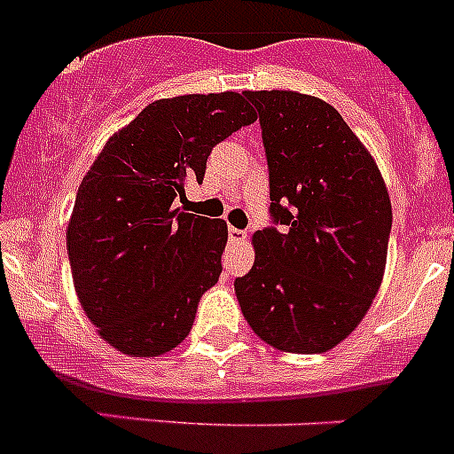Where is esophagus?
I'll return each mask as SVG.
<instances>
[{"instance_id": "34e87169", "label": "esophagus", "mask_w": 454, "mask_h": 454, "mask_svg": "<svg viewBox=\"0 0 454 454\" xmlns=\"http://www.w3.org/2000/svg\"><path fill=\"white\" fill-rule=\"evenodd\" d=\"M227 234H230V240H234V243H243V240L247 239V231L236 230V227H230V231H227Z\"/></svg>"}]
</instances>
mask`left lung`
I'll return each instance as SVG.
<instances>
[{
  "mask_svg": "<svg viewBox=\"0 0 454 454\" xmlns=\"http://www.w3.org/2000/svg\"><path fill=\"white\" fill-rule=\"evenodd\" d=\"M259 112L274 227L254 234V265L234 281L263 342L324 353L363 322L382 284L392 202L376 161L326 101L245 91Z\"/></svg>",
  "mask_w": 454,
  "mask_h": 454,
  "instance_id": "1",
  "label": "left lung"
}]
</instances>
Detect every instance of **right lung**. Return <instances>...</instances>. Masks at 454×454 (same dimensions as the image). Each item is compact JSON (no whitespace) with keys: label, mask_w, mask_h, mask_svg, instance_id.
I'll use <instances>...</instances> for the list:
<instances>
[{"label":"right lung","mask_w":454,"mask_h":454,"mask_svg":"<svg viewBox=\"0 0 454 454\" xmlns=\"http://www.w3.org/2000/svg\"><path fill=\"white\" fill-rule=\"evenodd\" d=\"M254 121L236 91L161 98L114 132L82 177L67 254L82 310L116 351L155 357L189 335L223 272L227 223L176 200L202 182L215 144Z\"/></svg>","instance_id":"right-lung-1"}]
</instances>
